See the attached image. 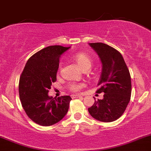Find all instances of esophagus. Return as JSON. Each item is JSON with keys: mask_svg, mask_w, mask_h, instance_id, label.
<instances>
[{"mask_svg": "<svg viewBox=\"0 0 151 151\" xmlns=\"http://www.w3.org/2000/svg\"><path fill=\"white\" fill-rule=\"evenodd\" d=\"M72 98H82L83 96L81 95H72Z\"/></svg>", "mask_w": 151, "mask_h": 151, "instance_id": "esophagus-1", "label": "esophagus"}]
</instances>
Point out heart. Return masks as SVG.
Returning a JSON list of instances; mask_svg holds the SVG:
<instances>
[{"instance_id":"b5f03b06","label":"heart","mask_w":151,"mask_h":151,"mask_svg":"<svg viewBox=\"0 0 151 151\" xmlns=\"http://www.w3.org/2000/svg\"><path fill=\"white\" fill-rule=\"evenodd\" d=\"M73 58H74V60L75 61L76 63L83 70H87L92 66V59H91V57L89 55H88L87 54L84 53V52H77V53L74 54ZM83 86V84L70 83V86H69V88H70V90L77 92V91L80 90Z\"/></svg>"}]
</instances>
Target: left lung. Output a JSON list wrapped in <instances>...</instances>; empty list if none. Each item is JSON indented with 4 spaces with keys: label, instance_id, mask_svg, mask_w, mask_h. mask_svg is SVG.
Segmentation results:
<instances>
[{
    "label": "left lung",
    "instance_id": "left-lung-1",
    "mask_svg": "<svg viewBox=\"0 0 151 151\" xmlns=\"http://www.w3.org/2000/svg\"><path fill=\"white\" fill-rule=\"evenodd\" d=\"M89 45L99 55L102 65L98 83V93L104 92L102 99H95L88 108L94 119L101 122H113L122 116L130 101L131 77L123 55L116 50L103 43Z\"/></svg>",
    "mask_w": 151,
    "mask_h": 151
}]
</instances>
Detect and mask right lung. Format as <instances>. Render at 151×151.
<instances>
[{
  "label": "right lung",
  "mask_w": 151,
  "mask_h": 151,
  "mask_svg": "<svg viewBox=\"0 0 151 151\" xmlns=\"http://www.w3.org/2000/svg\"><path fill=\"white\" fill-rule=\"evenodd\" d=\"M70 47L50 46L28 60L19 79V92L23 109L32 121L52 126L63 119L69 108V96L52 98L48 94L56 81L59 58Z\"/></svg>",
  "instance_id": "1"
}]
</instances>
